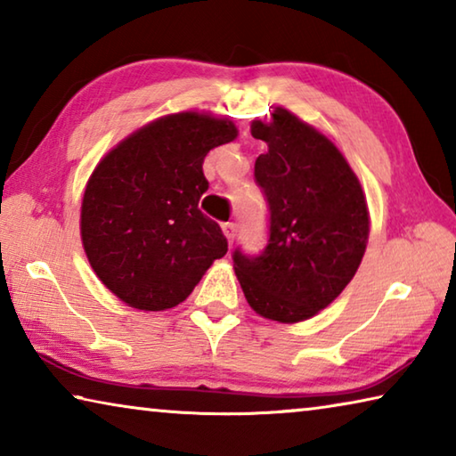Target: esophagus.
I'll list each match as a JSON object with an SVG mask.
<instances>
[{
    "mask_svg": "<svg viewBox=\"0 0 456 456\" xmlns=\"http://www.w3.org/2000/svg\"><path fill=\"white\" fill-rule=\"evenodd\" d=\"M221 229H223V233H225L227 241L233 243V239H235V235H237V225H235V223H223Z\"/></svg>",
    "mask_w": 456,
    "mask_h": 456,
    "instance_id": "obj_1",
    "label": "esophagus"
}]
</instances>
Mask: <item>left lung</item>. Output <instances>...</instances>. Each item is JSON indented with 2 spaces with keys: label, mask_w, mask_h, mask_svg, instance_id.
I'll return each mask as SVG.
<instances>
[{
  "label": "left lung",
  "mask_w": 456,
  "mask_h": 456,
  "mask_svg": "<svg viewBox=\"0 0 456 456\" xmlns=\"http://www.w3.org/2000/svg\"><path fill=\"white\" fill-rule=\"evenodd\" d=\"M267 144L256 183L269 205V239L261 256L233 253L247 304L281 323L314 318L344 291L364 257L366 195L336 144L277 106L272 120L251 122Z\"/></svg>",
  "instance_id": "8db88e82"
}]
</instances>
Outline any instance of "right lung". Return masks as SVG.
Instances as JSON below:
<instances>
[{"instance_id":"right-lung-1","label":"right lung","mask_w":456,"mask_h":456,"mask_svg":"<svg viewBox=\"0 0 456 456\" xmlns=\"http://www.w3.org/2000/svg\"><path fill=\"white\" fill-rule=\"evenodd\" d=\"M237 138L227 118L168 114L126 136L90 175L80 233L92 269L114 296L144 312L179 305L227 253L221 227L200 213L203 160Z\"/></svg>"}]
</instances>
